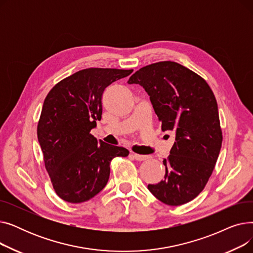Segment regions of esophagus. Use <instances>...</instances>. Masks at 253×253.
<instances>
[{
	"label": "esophagus",
	"mask_w": 253,
	"mask_h": 253,
	"mask_svg": "<svg viewBox=\"0 0 253 253\" xmlns=\"http://www.w3.org/2000/svg\"><path fill=\"white\" fill-rule=\"evenodd\" d=\"M133 157L137 161H145V160H149V159L152 158V156H150V155H138L135 153H133Z\"/></svg>",
	"instance_id": "obj_1"
}]
</instances>
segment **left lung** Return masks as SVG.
<instances>
[{"mask_svg":"<svg viewBox=\"0 0 253 253\" xmlns=\"http://www.w3.org/2000/svg\"><path fill=\"white\" fill-rule=\"evenodd\" d=\"M128 84H139L148 93L163 131H175L173 147L163 161L164 179L148 189L170 206L192 201L205 188L221 148L213 92L202 77L174 61L143 66Z\"/></svg>","mask_w":253,"mask_h":253,"instance_id":"1","label":"left lung"}]
</instances>
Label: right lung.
<instances>
[{
  "instance_id": "right-lung-1",
  "label": "right lung",
  "mask_w": 253,
  "mask_h": 253,
  "mask_svg": "<svg viewBox=\"0 0 253 253\" xmlns=\"http://www.w3.org/2000/svg\"><path fill=\"white\" fill-rule=\"evenodd\" d=\"M133 70L90 68L65 78L46 96L38 140L56 194L70 203L96 196L108 183L110 164L129 151L97 140L90 131L101 119L102 93Z\"/></svg>"
}]
</instances>
